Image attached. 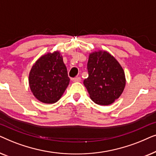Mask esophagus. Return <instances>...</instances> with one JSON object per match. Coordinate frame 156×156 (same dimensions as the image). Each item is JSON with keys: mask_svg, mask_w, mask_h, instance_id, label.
Listing matches in <instances>:
<instances>
[{"mask_svg": "<svg viewBox=\"0 0 156 156\" xmlns=\"http://www.w3.org/2000/svg\"><path fill=\"white\" fill-rule=\"evenodd\" d=\"M72 80H73V82H80V81H81V77H80V76H76V77L74 78Z\"/></svg>", "mask_w": 156, "mask_h": 156, "instance_id": "34e87169", "label": "esophagus"}]
</instances>
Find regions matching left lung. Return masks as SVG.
I'll use <instances>...</instances> for the list:
<instances>
[{
	"label": "left lung",
	"instance_id": "1",
	"mask_svg": "<svg viewBox=\"0 0 156 156\" xmlns=\"http://www.w3.org/2000/svg\"><path fill=\"white\" fill-rule=\"evenodd\" d=\"M89 76L84 84L94 103L109 105L122 94L126 85L125 74L120 64L105 51L89 55Z\"/></svg>",
	"mask_w": 156,
	"mask_h": 156
}]
</instances>
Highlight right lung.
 <instances>
[{
  "mask_svg": "<svg viewBox=\"0 0 156 156\" xmlns=\"http://www.w3.org/2000/svg\"><path fill=\"white\" fill-rule=\"evenodd\" d=\"M69 83L67 67L57 51L42 55L30 72V87L33 95L42 103L57 102Z\"/></svg>",
  "mask_w": 156,
  "mask_h": 156,
  "instance_id": "obj_1",
  "label": "right lung"
}]
</instances>
